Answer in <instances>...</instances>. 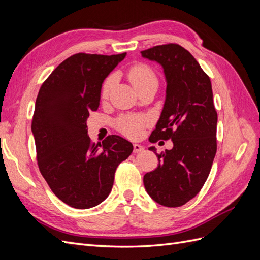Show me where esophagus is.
Here are the masks:
<instances>
[{
  "label": "esophagus",
  "instance_id": "esophagus-1",
  "mask_svg": "<svg viewBox=\"0 0 260 260\" xmlns=\"http://www.w3.org/2000/svg\"><path fill=\"white\" fill-rule=\"evenodd\" d=\"M144 147L140 144H133V153H141L143 152Z\"/></svg>",
  "mask_w": 260,
  "mask_h": 260
}]
</instances>
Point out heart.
I'll return each instance as SVG.
<instances>
[{
    "label": "heart",
    "mask_w": 260,
    "mask_h": 260,
    "mask_svg": "<svg viewBox=\"0 0 260 260\" xmlns=\"http://www.w3.org/2000/svg\"><path fill=\"white\" fill-rule=\"evenodd\" d=\"M129 80L137 91L141 88L149 84L157 83V78L153 69L145 64H137L129 69L128 73ZM115 83V76H109L106 78L103 85H102V98L106 99L111 92L113 85ZM148 120L144 117H136V116H125L121 117L117 121V127L123 135L128 137H137L139 136L143 127L147 124Z\"/></svg>",
    "instance_id": "obj_1"
}]
</instances>
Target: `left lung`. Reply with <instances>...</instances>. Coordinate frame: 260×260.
<instances>
[{"label": "left lung", "mask_w": 260, "mask_h": 260, "mask_svg": "<svg viewBox=\"0 0 260 260\" xmlns=\"http://www.w3.org/2000/svg\"><path fill=\"white\" fill-rule=\"evenodd\" d=\"M162 66L166 100L149 142L171 140L174 147L160 154L158 166L143 178L147 194L166 207L184 205L206 182L217 152L218 116L211 82L193 55L176 43L141 52Z\"/></svg>", "instance_id": "left-lung-1"}]
</instances>
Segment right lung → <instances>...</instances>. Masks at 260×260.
<instances>
[{
  "label": "right lung",
  "mask_w": 260,
  "mask_h": 260,
  "mask_svg": "<svg viewBox=\"0 0 260 260\" xmlns=\"http://www.w3.org/2000/svg\"><path fill=\"white\" fill-rule=\"evenodd\" d=\"M125 54L77 53L53 70L37 96L31 130L38 166L52 192L70 207L103 202L118 165L133 151L129 141L115 135L91 142L86 125L99 108L102 83Z\"/></svg>",
  "instance_id": "add662e5"
}]
</instances>
